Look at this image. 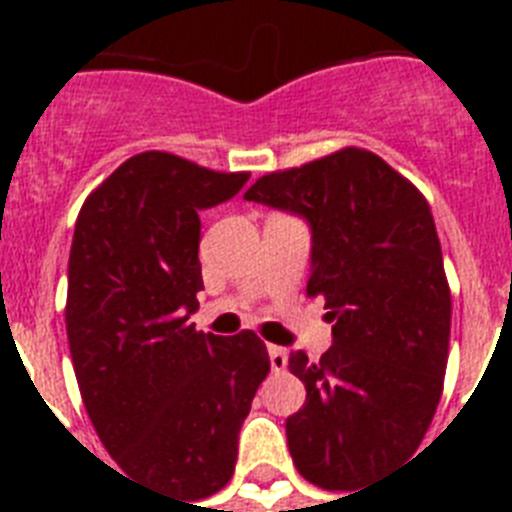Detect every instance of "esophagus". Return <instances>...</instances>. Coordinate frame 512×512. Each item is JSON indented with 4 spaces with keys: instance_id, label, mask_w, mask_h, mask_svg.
I'll list each match as a JSON object with an SVG mask.
<instances>
[{
    "instance_id": "esophagus-1",
    "label": "esophagus",
    "mask_w": 512,
    "mask_h": 512,
    "mask_svg": "<svg viewBox=\"0 0 512 512\" xmlns=\"http://www.w3.org/2000/svg\"><path fill=\"white\" fill-rule=\"evenodd\" d=\"M268 358H271V369L273 372H284L289 364L287 350L279 348V345H268Z\"/></svg>"
}]
</instances>
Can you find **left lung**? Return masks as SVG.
<instances>
[{"label": "left lung", "mask_w": 512, "mask_h": 512, "mask_svg": "<svg viewBox=\"0 0 512 512\" xmlns=\"http://www.w3.org/2000/svg\"><path fill=\"white\" fill-rule=\"evenodd\" d=\"M244 199L311 228L308 297L335 327L321 361L289 356L305 404L287 444L305 481L353 492L417 452L444 388L452 295L428 201L364 148L263 175Z\"/></svg>", "instance_id": "1"}]
</instances>
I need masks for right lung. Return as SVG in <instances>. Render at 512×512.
I'll list each match as a JSON object with an SVG mask.
<instances>
[{
	"label": "right lung",
	"instance_id": "add662e5",
	"mask_svg": "<svg viewBox=\"0 0 512 512\" xmlns=\"http://www.w3.org/2000/svg\"><path fill=\"white\" fill-rule=\"evenodd\" d=\"M247 180L146 151L76 217L66 332L84 409L127 476L183 500L231 481L239 430L271 369L255 332L204 335L188 321L204 289L199 212Z\"/></svg>",
	"mask_w": 512,
	"mask_h": 512
}]
</instances>
